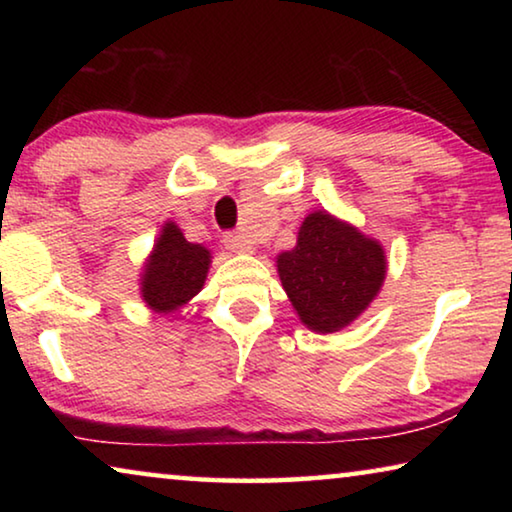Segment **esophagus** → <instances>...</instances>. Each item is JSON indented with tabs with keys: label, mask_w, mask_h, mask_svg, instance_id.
I'll use <instances>...</instances> for the list:
<instances>
[{
	"label": "esophagus",
	"mask_w": 512,
	"mask_h": 512,
	"mask_svg": "<svg viewBox=\"0 0 512 512\" xmlns=\"http://www.w3.org/2000/svg\"><path fill=\"white\" fill-rule=\"evenodd\" d=\"M223 244L232 253H253V241L246 235H241V232H225Z\"/></svg>",
	"instance_id": "1"
}]
</instances>
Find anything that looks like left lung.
Returning <instances> with one entry per match:
<instances>
[{"label": "left lung", "mask_w": 512, "mask_h": 512, "mask_svg": "<svg viewBox=\"0 0 512 512\" xmlns=\"http://www.w3.org/2000/svg\"><path fill=\"white\" fill-rule=\"evenodd\" d=\"M277 273L302 323L327 334L350 325L377 296L386 257L379 241L314 212L302 221L296 248L277 257Z\"/></svg>", "instance_id": "obj_1"}]
</instances>
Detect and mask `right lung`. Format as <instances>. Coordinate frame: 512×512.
<instances>
[{"mask_svg": "<svg viewBox=\"0 0 512 512\" xmlns=\"http://www.w3.org/2000/svg\"><path fill=\"white\" fill-rule=\"evenodd\" d=\"M207 268L210 250L201 244H189L178 225L164 223L144 268L142 298L151 309L169 314L203 289Z\"/></svg>", "mask_w": 512, "mask_h": 512, "instance_id": "right-lung-1", "label": "right lung"}]
</instances>
